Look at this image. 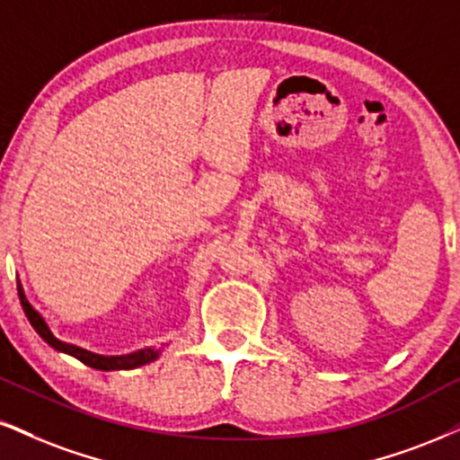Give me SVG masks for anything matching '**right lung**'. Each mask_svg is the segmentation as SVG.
I'll return each instance as SVG.
<instances>
[{
	"label": "right lung",
	"mask_w": 460,
	"mask_h": 460,
	"mask_svg": "<svg viewBox=\"0 0 460 460\" xmlns=\"http://www.w3.org/2000/svg\"><path fill=\"white\" fill-rule=\"evenodd\" d=\"M19 296H21L22 309H25V314L31 322V326L36 328L40 337H42L44 341L50 345V348L66 351V354H70V356H74V358L81 360L83 365L100 368V371H121V368L143 367V365H146V362L155 360L157 356H160V349H140V351H134V354H128V356H100V354H92V351H87L83 348H76V345H72V343L59 341V339H57L55 334L50 332V328L47 324V320L42 317V314L31 307V303L25 296V290H22L21 281H19Z\"/></svg>",
	"instance_id": "add662e5"
}]
</instances>
